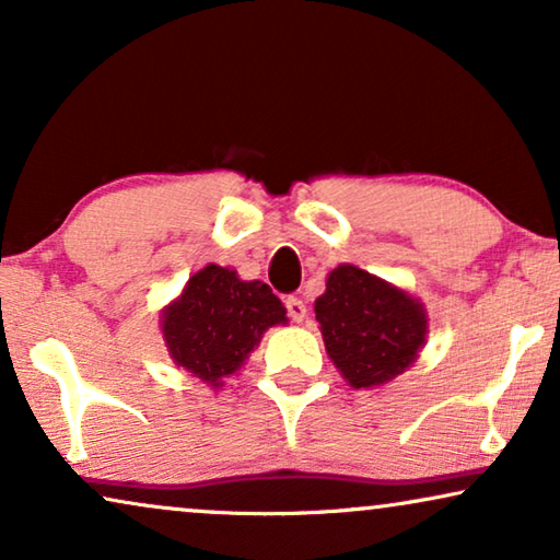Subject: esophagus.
Returning a JSON list of instances; mask_svg holds the SVG:
<instances>
[{
  "label": "esophagus",
  "instance_id": "obj_1",
  "mask_svg": "<svg viewBox=\"0 0 560 560\" xmlns=\"http://www.w3.org/2000/svg\"><path fill=\"white\" fill-rule=\"evenodd\" d=\"M285 308H288V316L295 320V324H303L305 316H308V308H305V303L301 301V298L290 295L285 301Z\"/></svg>",
  "mask_w": 560,
  "mask_h": 560
}]
</instances>
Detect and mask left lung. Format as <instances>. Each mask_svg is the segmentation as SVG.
Instances as JSON below:
<instances>
[{"label":"left lung","mask_w":560,"mask_h":560,"mask_svg":"<svg viewBox=\"0 0 560 560\" xmlns=\"http://www.w3.org/2000/svg\"><path fill=\"white\" fill-rule=\"evenodd\" d=\"M316 320L336 370L357 389L380 387L402 374L428 334L423 303L354 265L328 272Z\"/></svg>","instance_id":"left-lung-1"}]
</instances>
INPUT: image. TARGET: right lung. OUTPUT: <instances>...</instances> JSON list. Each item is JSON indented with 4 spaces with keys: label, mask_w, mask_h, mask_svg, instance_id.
<instances>
[{
    "label": "right lung",
    "mask_w": 560,
    "mask_h": 560,
    "mask_svg": "<svg viewBox=\"0 0 560 560\" xmlns=\"http://www.w3.org/2000/svg\"><path fill=\"white\" fill-rule=\"evenodd\" d=\"M285 313L262 280H240L229 267L206 265L163 311L165 347L175 364L219 389L267 328L288 324Z\"/></svg>",
    "instance_id": "right-lung-1"
}]
</instances>
